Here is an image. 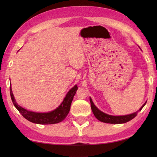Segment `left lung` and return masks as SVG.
Here are the masks:
<instances>
[{
    "instance_id": "obj_1",
    "label": "left lung",
    "mask_w": 157,
    "mask_h": 157,
    "mask_svg": "<svg viewBox=\"0 0 157 157\" xmlns=\"http://www.w3.org/2000/svg\"><path fill=\"white\" fill-rule=\"evenodd\" d=\"M90 101L92 111L93 113H94V116L96 117V118L98 120H99L100 121H102L103 123H112V124H121V123H125L126 122L131 121L132 119H134L135 117L137 115L138 112L141 111L142 109L144 107V105H146V102H147L146 101L144 104L141 106V108L138 111L131 113V114H129V115L115 116V115L106 114V113L101 111V110H99L95 106V105L94 104V102H93L92 100L90 97Z\"/></svg>"
}]
</instances>
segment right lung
Returning a JSON list of instances; mask_svg holds the SVG:
<instances>
[{
    "label": "right lung",
    "instance_id": "1",
    "mask_svg": "<svg viewBox=\"0 0 157 157\" xmlns=\"http://www.w3.org/2000/svg\"><path fill=\"white\" fill-rule=\"evenodd\" d=\"M77 90H78V86H77V85H75L67 93L61 105L53 111L47 113H37L30 111L19 106L17 104V102H16L14 95L13 94L11 86H10V94H11V98L13 105L22 115L23 117L34 123L48 125L61 122L66 118V117L67 116L70 111L71 102Z\"/></svg>",
    "mask_w": 157,
    "mask_h": 157
}]
</instances>
